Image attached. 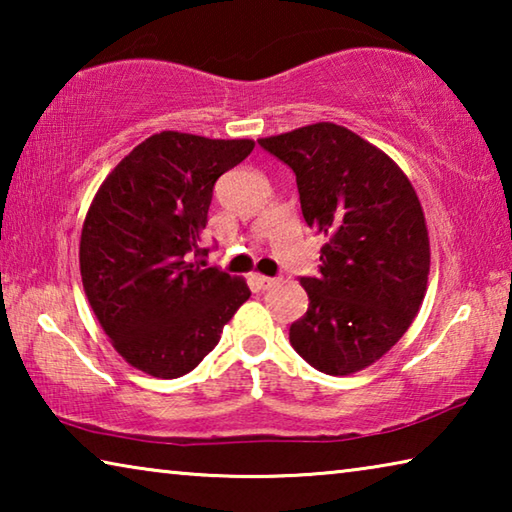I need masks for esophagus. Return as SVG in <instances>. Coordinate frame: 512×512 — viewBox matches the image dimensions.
<instances>
[{
	"label": "esophagus",
	"mask_w": 512,
	"mask_h": 512,
	"mask_svg": "<svg viewBox=\"0 0 512 512\" xmlns=\"http://www.w3.org/2000/svg\"><path fill=\"white\" fill-rule=\"evenodd\" d=\"M250 282H253L255 287L262 289V291L271 289V287H275V284H277V280H273V277L262 275V273H253V275H250Z\"/></svg>",
	"instance_id": "34e87169"
}]
</instances>
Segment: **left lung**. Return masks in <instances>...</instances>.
<instances>
[{
	"instance_id": "1",
	"label": "left lung",
	"mask_w": 512,
	"mask_h": 512,
	"mask_svg": "<svg viewBox=\"0 0 512 512\" xmlns=\"http://www.w3.org/2000/svg\"><path fill=\"white\" fill-rule=\"evenodd\" d=\"M257 142L296 173L302 216L327 237L320 275L300 280L309 307L289 329L293 350L336 377L372 366L402 339L427 293L429 232L411 180L332 121Z\"/></svg>"
}]
</instances>
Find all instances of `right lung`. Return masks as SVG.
I'll use <instances>...</instances> for the list:
<instances>
[{
	"mask_svg": "<svg viewBox=\"0 0 512 512\" xmlns=\"http://www.w3.org/2000/svg\"><path fill=\"white\" fill-rule=\"evenodd\" d=\"M253 149V140L162 131L137 144L94 194L81 230V280L128 366L160 379L187 375L250 298L244 277L194 257L205 255L214 183Z\"/></svg>",
	"mask_w": 512,
	"mask_h": 512,
	"instance_id": "right-lung-1",
	"label": "right lung"
}]
</instances>
